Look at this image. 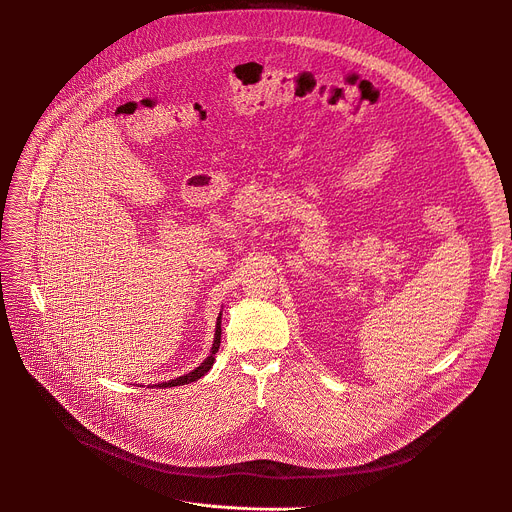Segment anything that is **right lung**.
I'll list each match as a JSON object with an SVG mask.
<instances>
[{
    "label": "right lung",
    "mask_w": 512,
    "mask_h": 512,
    "mask_svg": "<svg viewBox=\"0 0 512 512\" xmlns=\"http://www.w3.org/2000/svg\"><path fill=\"white\" fill-rule=\"evenodd\" d=\"M221 316H218L216 320V330H214V342H212V348H210V354L200 362V367H196L192 373L184 375V377H178V379H172L168 383H158L156 387L160 389H166V387H178V385H188V383H194L198 381L200 377H204L210 369H212V362H214V354L218 352V346H221Z\"/></svg>",
    "instance_id": "1"
}]
</instances>
